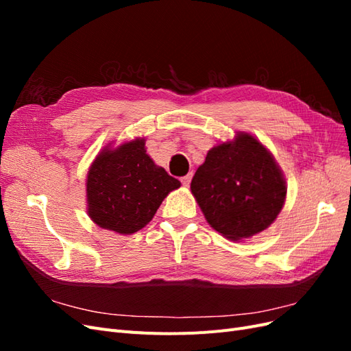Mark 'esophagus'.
Instances as JSON below:
<instances>
[{
	"label": "esophagus",
	"mask_w": 351,
	"mask_h": 351,
	"mask_svg": "<svg viewBox=\"0 0 351 351\" xmlns=\"http://www.w3.org/2000/svg\"><path fill=\"white\" fill-rule=\"evenodd\" d=\"M192 177H193V174L192 173H189V174H186L184 177H182V178H180V182H182V184L183 186H189L190 184V182H192Z\"/></svg>",
	"instance_id": "obj_1"
}]
</instances>
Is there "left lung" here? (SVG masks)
Instances as JSON below:
<instances>
[{"mask_svg":"<svg viewBox=\"0 0 351 351\" xmlns=\"http://www.w3.org/2000/svg\"><path fill=\"white\" fill-rule=\"evenodd\" d=\"M190 189L209 226L236 241L268 228L287 193L278 164L249 133L212 147Z\"/></svg>","mask_w":351,"mask_h":351,"instance_id":"left-lung-1","label":"left lung"}]
</instances>
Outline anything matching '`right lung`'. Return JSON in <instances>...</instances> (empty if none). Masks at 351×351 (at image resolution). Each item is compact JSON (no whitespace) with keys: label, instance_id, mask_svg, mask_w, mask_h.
I'll return each mask as SVG.
<instances>
[{"label":"right lung","instance_id":"1","mask_svg":"<svg viewBox=\"0 0 351 351\" xmlns=\"http://www.w3.org/2000/svg\"><path fill=\"white\" fill-rule=\"evenodd\" d=\"M177 178L155 165L145 139L105 147L88 173V214L95 224L119 234H133L149 222Z\"/></svg>","mask_w":351,"mask_h":351}]
</instances>
